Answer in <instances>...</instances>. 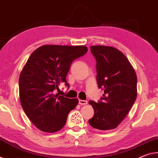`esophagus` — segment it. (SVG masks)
Listing matches in <instances>:
<instances>
[{
	"mask_svg": "<svg viewBox=\"0 0 158 158\" xmlns=\"http://www.w3.org/2000/svg\"><path fill=\"white\" fill-rule=\"evenodd\" d=\"M79 103L81 104V106L82 105H87V101H85V100H80L79 101Z\"/></svg>",
	"mask_w": 158,
	"mask_h": 158,
	"instance_id": "esophagus-1",
	"label": "esophagus"
}]
</instances>
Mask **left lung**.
Wrapping results in <instances>:
<instances>
[{
    "instance_id": "obj_1",
    "label": "left lung",
    "mask_w": 158,
    "mask_h": 158,
    "mask_svg": "<svg viewBox=\"0 0 158 158\" xmlns=\"http://www.w3.org/2000/svg\"><path fill=\"white\" fill-rule=\"evenodd\" d=\"M97 60V81L103 89L102 101H89L94 115L89 120L92 127L110 130L117 127L127 115L137 96V77L125 55L113 47L93 45Z\"/></svg>"
}]
</instances>
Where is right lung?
<instances>
[{"instance_id":"1","label":"right lung","mask_w":158,"mask_h":158,"mask_svg":"<svg viewBox=\"0 0 158 158\" xmlns=\"http://www.w3.org/2000/svg\"><path fill=\"white\" fill-rule=\"evenodd\" d=\"M84 45H45L31 55L19 78V99L23 110L38 130L54 133L65 125L69 112L78 103L77 99L55 94L73 61L87 53Z\"/></svg>"}]
</instances>
